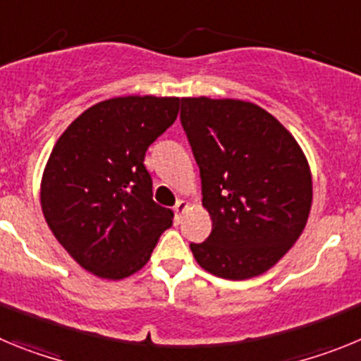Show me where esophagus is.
Masks as SVG:
<instances>
[{
	"instance_id": "obj_1",
	"label": "esophagus",
	"mask_w": 361,
	"mask_h": 361,
	"mask_svg": "<svg viewBox=\"0 0 361 361\" xmlns=\"http://www.w3.org/2000/svg\"><path fill=\"white\" fill-rule=\"evenodd\" d=\"M188 209V202L186 200H177V204H175V219H177V222H180V216H183V213Z\"/></svg>"
}]
</instances>
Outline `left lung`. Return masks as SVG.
<instances>
[{
  "instance_id": "obj_1",
  "label": "left lung",
  "mask_w": 361,
  "mask_h": 361,
  "mask_svg": "<svg viewBox=\"0 0 361 361\" xmlns=\"http://www.w3.org/2000/svg\"><path fill=\"white\" fill-rule=\"evenodd\" d=\"M180 121L212 219V235L191 244V253L220 279L262 275L307 224L312 177L304 149L276 117L250 101L183 97Z\"/></svg>"
}]
</instances>
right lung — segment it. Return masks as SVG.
<instances>
[{
	"label": "right lung",
	"instance_id": "right-lung-1",
	"mask_svg": "<svg viewBox=\"0 0 361 361\" xmlns=\"http://www.w3.org/2000/svg\"><path fill=\"white\" fill-rule=\"evenodd\" d=\"M178 97L126 95L85 110L54 145L41 209L56 240L92 275L123 280L148 264L173 212L152 199L145 153L178 116Z\"/></svg>",
	"mask_w": 361,
	"mask_h": 361
}]
</instances>
